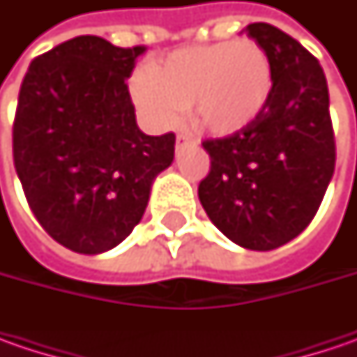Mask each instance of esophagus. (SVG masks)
<instances>
[{"label": "esophagus", "mask_w": 357, "mask_h": 357, "mask_svg": "<svg viewBox=\"0 0 357 357\" xmlns=\"http://www.w3.org/2000/svg\"><path fill=\"white\" fill-rule=\"evenodd\" d=\"M188 144H195V139L188 132H178L176 135V149H185Z\"/></svg>", "instance_id": "1"}]
</instances>
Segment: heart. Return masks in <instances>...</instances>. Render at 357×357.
Instances as JSON below:
<instances>
[{
	"label": "heart",
	"instance_id": "b5f03b06",
	"mask_svg": "<svg viewBox=\"0 0 357 357\" xmlns=\"http://www.w3.org/2000/svg\"><path fill=\"white\" fill-rule=\"evenodd\" d=\"M272 89L266 49L248 37L176 49L130 79V97L153 125L174 127L188 109L192 125L216 137L252 125Z\"/></svg>",
	"mask_w": 357,
	"mask_h": 357
}]
</instances>
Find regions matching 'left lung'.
Listing matches in <instances>:
<instances>
[{"mask_svg": "<svg viewBox=\"0 0 357 357\" xmlns=\"http://www.w3.org/2000/svg\"><path fill=\"white\" fill-rule=\"evenodd\" d=\"M246 33L266 49L274 89L246 129L202 141L211 171L199 199L225 236L248 250H274L312 222L336 167L330 97L318 59L268 23Z\"/></svg>", "mask_w": 357, "mask_h": 357, "instance_id": "1", "label": "left lung"}]
</instances>
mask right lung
Instances as JSON below:
<instances>
[{"mask_svg":"<svg viewBox=\"0 0 357 357\" xmlns=\"http://www.w3.org/2000/svg\"><path fill=\"white\" fill-rule=\"evenodd\" d=\"M144 51L81 35L35 57L23 77L13 165L37 222L73 252L127 238L174 157V132L137 127L125 79Z\"/></svg>","mask_w":357,"mask_h":357,"instance_id":"obj_1","label":"right lung"}]
</instances>
